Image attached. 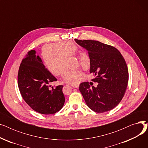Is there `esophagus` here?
Instances as JSON below:
<instances>
[{"mask_svg":"<svg viewBox=\"0 0 148 148\" xmlns=\"http://www.w3.org/2000/svg\"><path fill=\"white\" fill-rule=\"evenodd\" d=\"M71 86L74 88H79V84H71Z\"/></svg>","mask_w":148,"mask_h":148,"instance_id":"esophagus-1","label":"esophagus"}]
</instances>
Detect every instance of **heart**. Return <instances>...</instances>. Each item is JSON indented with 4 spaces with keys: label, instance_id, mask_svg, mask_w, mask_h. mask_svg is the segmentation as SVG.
<instances>
[{
    "label": "heart",
    "instance_id": "b5f03b06",
    "mask_svg": "<svg viewBox=\"0 0 148 148\" xmlns=\"http://www.w3.org/2000/svg\"><path fill=\"white\" fill-rule=\"evenodd\" d=\"M77 50V45L72 41H59L42 46L41 55L45 67L50 73L57 75L59 73L66 82L77 84L85 80V75L79 70L68 68V57L75 55ZM79 60L84 70L90 68V58L88 53H82Z\"/></svg>",
    "mask_w": 148,
    "mask_h": 148
}]
</instances>
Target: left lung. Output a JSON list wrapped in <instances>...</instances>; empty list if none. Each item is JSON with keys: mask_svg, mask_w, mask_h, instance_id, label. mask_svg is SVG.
I'll return each instance as SVG.
<instances>
[{"mask_svg": "<svg viewBox=\"0 0 148 148\" xmlns=\"http://www.w3.org/2000/svg\"><path fill=\"white\" fill-rule=\"evenodd\" d=\"M57 79L45 67L36 51H29L23 59L18 74V85L26 103L35 111L44 114L59 111L65 103L63 86L51 89L48 84Z\"/></svg>", "mask_w": 148, "mask_h": 148, "instance_id": "left-lung-1", "label": "left lung"}]
</instances>
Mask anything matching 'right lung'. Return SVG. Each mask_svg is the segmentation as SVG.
<instances>
[{
  "mask_svg": "<svg viewBox=\"0 0 148 148\" xmlns=\"http://www.w3.org/2000/svg\"><path fill=\"white\" fill-rule=\"evenodd\" d=\"M75 41L88 51L90 58V73L94 75L97 87L88 82L80 84L79 90L87 106L97 113L108 112L121 102L127 87L128 71L118 50L98 41Z\"/></svg>",
  "mask_w": 148,
  "mask_h": 148,
  "instance_id": "right-lung-1",
  "label": "right lung"
}]
</instances>
